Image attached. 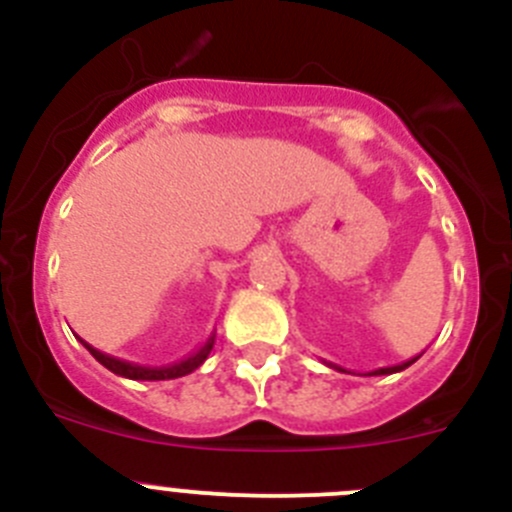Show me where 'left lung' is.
<instances>
[{
	"label": "left lung",
	"mask_w": 512,
	"mask_h": 512,
	"mask_svg": "<svg viewBox=\"0 0 512 512\" xmlns=\"http://www.w3.org/2000/svg\"><path fill=\"white\" fill-rule=\"evenodd\" d=\"M421 356V354H418ZM418 356H414V359H409V361H401V364H396V366H384V369H374V371H369V374H364V376H386V374H396V371H404L406 366H411L414 364V361H418ZM332 366V369H337V371H347V369H342V366H337V364H329Z\"/></svg>",
	"instance_id": "left-lung-1"
}]
</instances>
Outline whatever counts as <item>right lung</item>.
Instances as JSON below:
<instances>
[{
	"instance_id": "right-lung-1",
	"label": "right lung",
	"mask_w": 512,
	"mask_h": 512,
	"mask_svg": "<svg viewBox=\"0 0 512 512\" xmlns=\"http://www.w3.org/2000/svg\"><path fill=\"white\" fill-rule=\"evenodd\" d=\"M79 342L84 344L86 349H89L91 356H94L98 364H103L108 371H113V374L123 376V379H133V381H165V379H178V376L193 374V371L198 369V366L203 364L205 359H208L210 349H213V344H215V332L210 334L208 342H205L203 347L198 349V352H193L190 356H185V359L175 361V364H168V366L131 364V361H123V359H116V356H108V354L98 352V349L91 347V344L84 342V339H79Z\"/></svg>"
}]
</instances>
